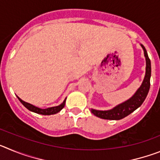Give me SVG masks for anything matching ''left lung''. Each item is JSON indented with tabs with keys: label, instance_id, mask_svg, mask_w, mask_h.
<instances>
[{
	"label": "left lung",
	"instance_id": "left-lung-1",
	"mask_svg": "<svg viewBox=\"0 0 160 160\" xmlns=\"http://www.w3.org/2000/svg\"><path fill=\"white\" fill-rule=\"evenodd\" d=\"M144 50V55L146 57V74L143 79L141 87L138 88L132 97L128 99V101L124 102L123 103L117 106L112 110L110 111H96L91 109V112L98 118L103 119L110 120H119L125 118L126 116L129 115L130 114L135 111L137 108L140 107L146 98L150 89V78L152 73V67H151V60L148 57L147 50L142 45H141Z\"/></svg>",
	"mask_w": 160,
	"mask_h": 160
}]
</instances>
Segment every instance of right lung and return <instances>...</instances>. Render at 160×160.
<instances>
[{
	"instance_id": "add662e5",
	"label": "right lung",
	"mask_w": 160,
	"mask_h": 160,
	"mask_svg": "<svg viewBox=\"0 0 160 160\" xmlns=\"http://www.w3.org/2000/svg\"><path fill=\"white\" fill-rule=\"evenodd\" d=\"M18 98V99L20 100V102H22V104H23V105L28 109V110H29L30 111H32V112L37 113V114H43V115H49V114H57V113H58L59 111H60L63 107H64L65 103H66V101H64L62 104H61V105L58 106V107H49V108H47V109H40L37 107H34V106L32 105V104L25 102H24L23 100L21 99L19 97Z\"/></svg>"
}]
</instances>
